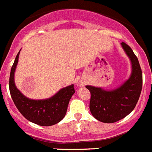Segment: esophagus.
<instances>
[{"mask_svg":"<svg viewBox=\"0 0 152 152\" xmlns=\"http://www.w3.org/2000/svg\"><path fill=\"white\" fill-rule=\"evenodd\" d=\"M78 86H80V87H82V86H83V85H82V84H78Z\"/></svg>","mask_w":152,"mask_h":152,"instance_id":"1","label":"esophagus"}]
</instances>
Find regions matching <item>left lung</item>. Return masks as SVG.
<instances>
[{"label":"left lung","instance_id":"obj_1","mask_svg":"<svg viewBox=\"0 0 152 152\" xmlns=\"http://www.w3.org/2000/svg\"><path fill=\"white\" fill-rule=\"evenodd\" d=\"M121 45L132 63L129 78L114 90L86 86L91 92V113L104 123L116 122L129 115L135 107L142 88V72L138 58L127 44L122 42Z\"/></svg>","mask_w":152,"mask_h":152}]
</instances>
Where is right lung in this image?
Segmentation results:
<instances>
[{"label":"right lung","mask_w":152,"mask_h":152,"mask_svg":"<svg viewBox=\"0 0 152 152\" xmlns=\"http://www.w3.org/2000/svg\"><path fill=\"white\" fill-rule=\"evenodd\" d=\"M19 54L20 51L11 67L9 79V89L14 104L26 119L34 124L41 126H51L60 122L65 116L70 99L75 92L74 85L63 88L47 99L33 100L27 98L17 88L14 83V72Z\"/></svg>","instance_id":"obj_1"}]
</instances>
